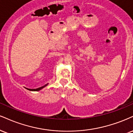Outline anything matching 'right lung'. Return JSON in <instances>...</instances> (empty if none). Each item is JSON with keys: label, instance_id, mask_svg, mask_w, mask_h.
Returning a JSON list of instances; mask_svg holds the SVG:
<instances>
[{"label": "right lung", "instance_id": "1", "mask_svg": "<svg viewBox=\"0 0 133 133\" xmlns=\"http://www.w3.org/2000/svg\"><path fill=\"white\" fill-rule=\"evenodd\" d=\"M48 85V84H46V85H44V86H43V87H39V88H37V89H28V88H26V89H27V90H30V91H39V90H41V89H43V88L44 87H45L46 86H47Z\"/></svg>", "mask_w": 133, "mask_h": 133}]
</instances>
